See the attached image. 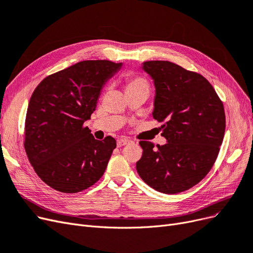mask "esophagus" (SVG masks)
<instances>
[{
	"label": "esophagus",
	"instance_id": "1",
	"mask_svg": "<svg viewBox=\"0 0 253 253\" xmlns=\"http://www.w3.org/2000/svg\"><path fill=\"white\" fill-rule=\"evenodd\" d=\"M130 143H131V141L127 140V138H120V140H118V142H117V145H118V147H123V146H126Z\"/></svg>",
	"mask_w": 253,
	"mask_h": 253
}]
</instances>
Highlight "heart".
<instances>
[{"instance_id": "obj_1", "label": "heart", "mask_w": 253, "mask_h": 253, "mask_svg": "<svg viewBox=\"0 0 253 253\" xmlns=\"http://www.w3.org/2000/svg\"><path fill=\"white\" fill-rule=\"evenodd\" d=\"M125 89L126 92L138 90V89H146L149 91V83L141 76L127 75L125 77Z\"/></svg>"}]
</instances>
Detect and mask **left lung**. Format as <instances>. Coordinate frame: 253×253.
<instances>
[{
	"label": "left lung",
	"mask_w": 253,
	"mask_h": 253,
	"mask_svg": "<svg viewBox=\"0 0 253 253\" xmlns=\"http://www.w3.org/2000/svg\"><path fill=\"white\" fill-rule=\"evenodd\" d=\"M156 86L153 119L163 122L167 143L141 141L136 171L157 191L174 194L200 183L212 168L223 143V102L200 73L168 61H148L142 67Z\"/></svg>",
	"instance_id": "1"
}]
</instances>
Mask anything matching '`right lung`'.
I'll use <instances>...</instances> for the list:
<instances>
[{
    "instance_id": "right-lung-1",
    "label": "right lung",
    "mask_w": 253,
    "mask_h": 253,
    "mask_svg": "<svg viewBox=\"0 0 253 253\" xmlns=\"http://www.w3.org/2000/svg\"><path fill=\"white\" fill-rule=\"evenodd\" d=\"M122 67L106 60L82 61L46 77L32 93L25 120L27 158L41 180L77 193L100 180L117 142L97 141L84 123L104 84Z\"/></svg>"
}]
</instances>
